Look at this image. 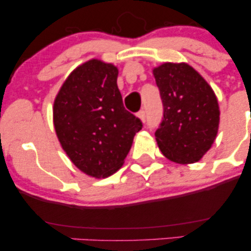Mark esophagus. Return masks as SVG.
Masks as SVG:
<instances>
[{"label":"esophagus","mask_w":251,"mask_h":251,"mask_svg":"<svg viewBox=\"0 0 251 251\" xmlns=\"http://www.w3.org/2000/svg\"><path fill=\"white\" fill-rule=\"evenodd\" d=\"M138 117L140 118V120H142L143 123H145L146 122V112H145V109H142V111L138 112Z\"/></svg>","instance_id":"1"}]
</instances>
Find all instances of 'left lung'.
<instances>
[{
    "mask_svg": "<svg viewBox=\"0 0 251 251\" xmlns=\"http://www.w3.org/2000/svg\"><path fill=\"white\" fill-rule=\"evenodd\" d=\"M153 75L164 109L154 133L159 150L175 163L198 162L218 132L220 107L214 91L188 63L165 62L154 68Z\"/></svg>",
    "mask_w": 251,
    "mask_h": 251,
    "instance_id": "left-lung-1",
    "label": "left lung"
}]
</instances>
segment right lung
Masks as SVG:
<instances>
[{"label":"right lung","instance_id":"right-lung-1","mask_svg":"<svg viewBox=\"0 0 251 251\" xmlns=\"http://www.w3.org/2000/svg\"><path fill=\"white\" fill-rule=\"evenodd\" d=\"M117 77L116 66L89 60L72 72L54 101V127L62 149L77 169L96 178L122 168L143 127L124 107Z\"/></svg>","mask_w":251,"mask_h":251}]
</instances>
